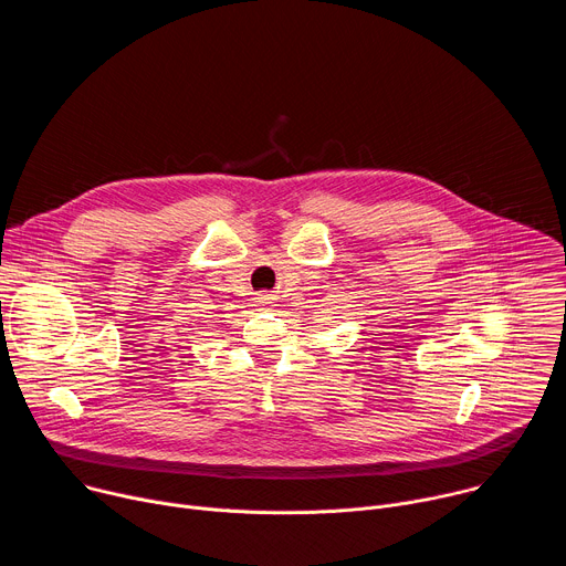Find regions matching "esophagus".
Segmentation results:
<instances>
[{"label": "esophagus", "mask_w": 566, "mask_h": 566, "mask_svg": "<svg viewBox=\"0 0 566 566\" xmlns=\"http://www.w3.org/2000/svg\"><path fill=\"white\" fill-rule=\"evenodd\" d=\"M271 300H273V297H271V295H269V293H264V295H260V302H262V304H271Z\"/></svg>", "instance_id": "1"}]
</instances>
